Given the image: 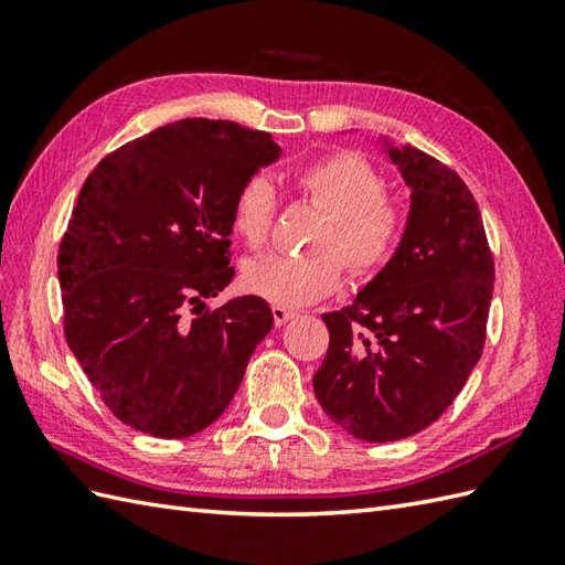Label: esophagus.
I'll return each mask as SVG.
<instances>
[{"label": "esophagus", "instance_id": "obj_1", "mask_svg": "<svg viewBox=\"0 0 565 565\" xmlns=\"http://www.w3.org/2000/svg\"><path fill=\"white\" fill-rule=\"evenodd\" d=\"M271 316H274V322L276 326H286V322L289 320H294L298 313L296 310H291V308H286V306H271Z\"/></svg>", "mask_w": 565, "mask_h": 565}]
</instances>
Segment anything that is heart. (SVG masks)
I'll list each match as a JSON object with an SVG mask.
<instances>
[{
    "label": "heart",
    "mask_w": 565,
    "mask_h": 565,
    "mask_svg": "<svg viewBox=\"0 0 565 565\" xmlns=\"http://www.w3.org/2000/svg\"><path fill=\"white\" fill-rule=\"evenodd\" d=\"M298 191L326 211L310 255H264L247 262L245 284L269 303L298 308L338 289L342 262L352 276L379 271L403 233V209L383 191L381 174L354 152H334L296 172ZM276 215L274 189L252 177L233 201V227L252 249H262ZM343 259L340 260L337 255Z\"/></svg>",
    "instance_id": "b5f03b06"
}]
</instances>
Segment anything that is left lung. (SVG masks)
<instances>
[{"label": "left lung", "instance_id": "1", "mask_svg": "<svg viewBox=\"0 0 565 565\" xmlns=\"http://www.w3.org/2000/svg\"><path fill=\"white\" fill-rule=\"evenodd\" d=\"M379 140L411 189V213L386 267L352 306L322 316L330 347L313 391L356 439L395 441L435 423L471 376L495 267L463 179L423 150Z\"/></svg>", "mask_w": 565, "mask_h": 565}]
</instances>
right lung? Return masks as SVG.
<instances>
[{"mask_svg":"<svg viewBox=\"0 0 565 565\" xmlns=\"http://www.w3.org/2000/svg\"><path fill=\"white\" fill-rule=\"evenodd\" d=\"M281 158L269 134L184 118L126 142L84 182L57 252L65 338L106 407L184 439L223 415L274 316L233 281V201Z\"/></svg>","mask_w":565,"mask_h":565,"instance_id":"add662e5","label":"right lung"}]
</instances>
